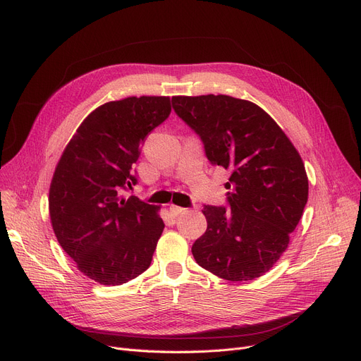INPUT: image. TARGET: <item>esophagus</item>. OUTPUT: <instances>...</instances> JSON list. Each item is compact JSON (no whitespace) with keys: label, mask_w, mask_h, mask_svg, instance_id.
Instances as JSON below:
<instances>
[{"label":"esophagus","mask_w":361,"mask_h":361,"mask_svg":"<svg viewBox=\"0 0 361 361\" xmlns=\"http://www.w3.org/2000/svg\"><path fill=\"white\" fill-rule=\"evenodd\" d=\"M181 212H184V207H180V206H177V204H171V206H169V214L173 215V216H177V215H180Z\"/></svg>","instance_id":"obj_1"}]
</instances>
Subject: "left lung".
<instances>
[{
  "mask_svg": "<svg viewBox=\"0 0 361 361\" xmlns=\"http://www.w3.org/2000/svg\"><path fill=\"white\" fill-rule=\"evenodd\" d=\"M206 157L231 171L230 209L204 206L207 228L192 247L206 271L228 281L267 274L287 250L305 211L309 178L298 150L267 111L228 94L173 97Z\"/></svg>",
  "mask_w": 361,
  "mask_h": 361,
  "instance_id": "1",
  "label": "left lung"
}]
</instances>
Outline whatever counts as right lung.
<instances>
[{
	"instance_id": "obj_1",
	"label": "right lung",
	"mask_w": 361,
	"mask_h": 361,
	"mask_svg": "<svg viewBox=\"0 0 361 361\" xmlns=\"http://www.w3.org/2000/svg\"><path fill=\"white\" fill-rule=\"evenodd\" d=\"M171 114L169 97L111 101L83 120L55 166L52 230L78 269L102 286L143 274L164 231L159 206L121 196L149 133Z\"/></svg>"
}]
</instances>
